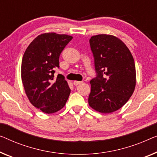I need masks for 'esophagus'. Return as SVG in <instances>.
Returning a JSON list of instances; mask_svg holds the SVG:
<instances>
[{
	"instance_id": "esophagus-1",
	"label": "esophagus",
	"mask_w": 157,
	"mask_h": 157,
	"mask_svg": "<svg viewBox=\"0 0 157 157\" xmlns=\"http://www.w3.org/2000/svg\"><path fill=\"white\" fill-rule=\"evenodd\" d=\"M81 83H82V82H80V81H77V80H75V81L73 82V85H74L75 86L78 85H79V84H81Z\"/></svg>"
}]
</instances>
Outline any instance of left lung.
I'll use <instances>...</instances> for the list:
<instances>
[{
	"label": "left lung",
	"instance_id": "left-lung-1",
	"mask_svg": "<svg viewBox=\"0 0 157 157\" xmlns=\"http://www.w3.org/2000/svg\"><path fill=\"white\" fill-rule=\"evenodd\" d=\"M90 44L97 76L90 80L89 105L99 113H113L123 106L134 92V58L127 46L113 35H94Z\"/></svg>",
	"mask_w": 157,
	"mask_h": 157
}]
</instances>
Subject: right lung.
I'll return each instance as SVG.
<instances>
[{
    "mask_svg": "<svg viewBox=\"0 0 157 157\" xmlns=\"http://www.w3.org/2000/svg\"><path fill=\"white\" fill-rule=\"evenodd\" d=\"M72 36L48 32L39 35L23 55L21 78L30 103L45 113H56L65 106L71 89L62 75L54 78L59 56Z\"/></svg>",
    "mask_w": 157,
    "mask_h": 157,
    "instance_id": "1",
    "label": "right lung"
}]
</instances>
